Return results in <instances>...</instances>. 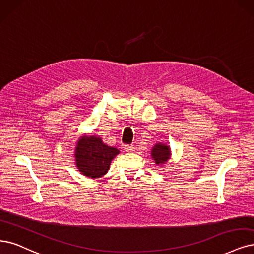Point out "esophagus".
<instances>
[{
    "mask_svg": "<svg viewBox=\"0 0 254 254\" xmlns=\"http://www.w3.org/2000/svg\"><path fill=\"white\" fill-rule=\"evenodd\" d=\"M134 148L135 147L132 144H126V145H124V149H125L126 152H133Z\"/></svg>",
    "mask_w": 254,
    "mask_h": 254,
    "instance_id": "1",
    "label": "esophagus"
}]
</instances>
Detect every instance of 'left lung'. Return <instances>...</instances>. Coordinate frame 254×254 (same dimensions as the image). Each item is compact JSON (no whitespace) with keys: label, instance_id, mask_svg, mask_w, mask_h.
<instances>
[{"label":"left lung","instance_id":"obj_1","mask_svg":"<svg viewBox=\"0 0 254 254\" xmlns=\"http://www.w3.org/2000/svg\"><path fill=\"white\" fill-rule=\"evenodd\" d=\"M171 157L170 146L163 143H157L152 148V158L156 164H164Z\"/></svg>","mask_w":254,"mask_h":254}]
</instances>
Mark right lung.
<instances>
[{
	"label": "right lung",
	"instance_id": "1",
	"mask_svg": "<svg viewBox=\"0 0 254 254\" xmlns=\"http://www.w3.org/2000/svg\"><path fill=\"white\" fill-rule=\"evenodd\" d=\"M119 154L115 147L108 146L96 136H82L75 148V163L78 171L89 178L106 175L113 159Z\"/></svg>",
	"mask_w": 254,
	"mask_h": 254
}]
</instances>
